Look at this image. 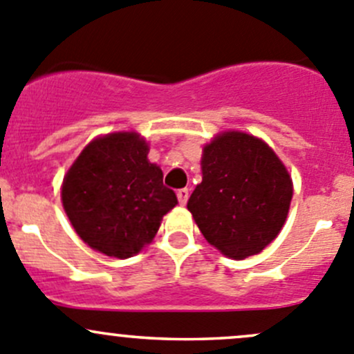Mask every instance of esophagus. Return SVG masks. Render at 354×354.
<instances>
[{
	"instance_id": "esophagus-1",
	"label": "esophagus",
	"mask_w": 354,
	"mask_h": 354,
	"mask_svg": "<svg viewBox=\"0 0 354 354\" xmlns=\"http://www.w3.org/2000/svg\"><path fill=\"white\" fill-rule=\"evenodd\" d=\"M177 199L180 205H185L189 199V189H178L177 191Z\"/></svg>"
}]
</instances>
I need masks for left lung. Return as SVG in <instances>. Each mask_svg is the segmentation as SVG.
<instances>
[{
	"mask_svg": "<svg viewBox=\"0 0 354 354\" xmlns=\"http://www.w3.org/2000/svg\"><path fill=\"white\" fill-rule=\"evenodd\" d=\"M203 180L187 209L212 246L232 260L261 253L281 232L292 180L274 149L246 132H222L203 148Z\"/></svg>",
	"mask_w": 354,
	"mask_h": 354,
	"instance_id": "obj_1",
	"label": "left lung"
}]
</instances>
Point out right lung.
<instances>
[{"mask_svg":"<svg viewBox=\"0 0 354 354\" xmlns=\"http://www.w3.org/2000/svg\"><path fill=\"white\" fill-rule=\"evenodd\" d=\"M148 151L138 132H113L91 141L63 178L70 223L87 246L106 257L124 260L139 253L177 205Z\"/></svg>","mask_w":354,"mask_h":354,"instance_id":"right-lung-1","label":"right lung"}]
</instances>
